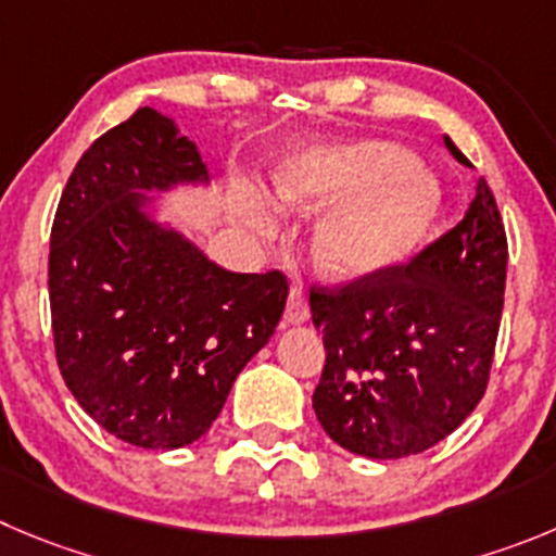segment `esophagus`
<instances>
[{
  "instance_id": "34e87169",
  "label": "esophagus",
  "mask_w": 556,
  "mask_h": 556,
  "mask_svg": "<svg viewBox=\"0 0 556 556\" xmlns=\"http://www.w3.org/2000/svg\"><path fill=\"white\" fill-rule=\"evenodd\" d=\"M309 318V302L307 293L302 288H290L288 307H285V320L288 324H304Z\"/></svg>"
}]
</instances>
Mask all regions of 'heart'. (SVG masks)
Returning <instances> with one entry per match:
<instances>
[{
	"instance_id": "b5f03b06",
	"label": "heart",
	"mask_w": 556,
	"mask_h": 556,
	"mask_svg": "<svg viewBox=\"0 0 556 556\" xmlns=\"http://www.w3.org/2000/svg\"><path fill=\"white\" fill-rule=\"evenodd\" d=\"M277 191L288 205L337 202L315 230V252L337 277H362L406 257L439 211V186L395 144L359 142L318 148L279 173ZM252 227H268L271 214L257 197L238 202Z\"/></svg>"
}]
</instances>
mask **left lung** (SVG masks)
Segmentation results:
<instances>
[{
	"mask_svg": "<svg viewBox=\"0 0 556 556\" xmlns=\"http://www.w3.org/2000/svg\"><path fill=\"white\" fill-rule=\"evenodd\" d=\"M444 144L464 164L447 137ZM505 277V225L480 178L464 219L408 263L309 285L326 345L313 408L326 433L378 460L447 439L489 387Z\"/></svg>",
	"mask_w": 556,
	"mask_h": 556,
	"instance_id": "1",
	"label": "left lung"
}]
</instances>
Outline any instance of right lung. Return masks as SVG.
I'll return each instance as SVG.
<instances>
[{
    "label": "right lung",
    "mask_w": 556,
    "mask_h": 556,
    "mask_svg": "<svg viewBox=\"0 0 556 556\" xmlns=\"http://www.w3.org/2000/svg\"><path fill=\"white\" fill-rule=\"evenodd\" d=\"M205 175L194 142L142 106L85 150L51 225L56 365L79 406L134 447L205 435L288 299L277 268L225 271L142 214L144 189Z\"/></svg>",
    "instance_id": "1"
}]
</instances>
